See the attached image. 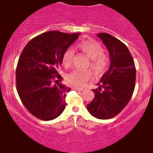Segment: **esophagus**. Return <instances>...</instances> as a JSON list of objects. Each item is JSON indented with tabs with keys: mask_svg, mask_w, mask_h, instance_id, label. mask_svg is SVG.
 <instances>
[{
	"mask_svg": "<svg viewBox=\"0 0 153 153\" xmlns=\"http://www.w3.org/2000/svg\"><path fill=\"white\" fill-rule=\"evenodd\" d=\"M73 89H74V90H76V91H81L84 90V88H76V87H74V88H73Z\"/></svg>",
	"mask_w": 153,
	"mask_h": 153,
	"instance_id": "34e87169",
	"label": "esophagus"
}]
</instances>
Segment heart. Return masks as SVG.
Returning a JSON list of instances; mask_svg holds the SVG:
<instances>
[{
	"label": "heart",
	"mask_w": 153,
	"mask_h": 153,
	"mask_svg": "<svg viewBox=\"0 0 153 153\" xmlns=\"http://www.w3.org/2000/svg\"><path fill=\"white\" fill-rule=\"evenodd\" d=\"M77 47L91 59V68L96 73H103L108 65V57L103 53V48L100 42L95 40H84L78 43ZM73 50L68 48L62 55V65L65 67L70 66L73 58ZM90 71L75 69L65 76L67 83L76 87L83 86L91 78Z\"/></svg>",
	"instance_id": "b5f03b06"
}]
</instances>
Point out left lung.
<instances>
[{
	"instance_id": "1",
	"label": "left lung",
	"mask_w": 153,
	"mask_h": 153,
	"mask_svg": "<svg viewBox=\"0 0 153 153\" xmlns=\"http://www.w3.org/2000/svg\"><path fill=\"white\" fill-rule=\"evenodd\" d=\"M110 53L111 65L102 75L99 88L93 89L95 97L87 108L99 119H109L123 111L134 93L136 81V68L127 46L107 33H100Z\"/></svg>"
}]
</instances>
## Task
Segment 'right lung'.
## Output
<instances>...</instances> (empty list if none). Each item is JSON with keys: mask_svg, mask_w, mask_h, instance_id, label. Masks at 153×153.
<instances>
[{"mask_svg": "<svg viewBox=\"0 0 153 153\" xmlns=\"http://www.w3.org/2000/svg\"><path fill=\"white\" fill-rule=\"evenodd\" d=\"M80 33L52 30L33 38L22 51L16 73L17 92L31 114L41 120L57 118L65 108L69 87L60 83L62 55Z\"/></svg>", "mask_w": 153, "mask_h": 153, "instance_id": "obj_1", "label": "right lung"}]
</instances>
